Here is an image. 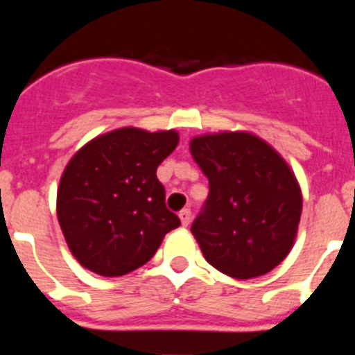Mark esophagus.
<instances>
[{
    "mask_svg": "<svg viewBox=\"0 0 355 355\" xmlns=\"http://www.w3.org/2000/svg\"><path fill=\"white\" fill-rule=\"evenodd\" d=\"M180 218H181V224H183L184 227H187V225L190 224V220H192V211H190V209H188V208L181 209V211H180Z\"/></svg>",
    "mask_w": 355,
    "mask_h": 355,
    "instance_id": "34e87169",
    "label": "esophagus"
}]
</instances>
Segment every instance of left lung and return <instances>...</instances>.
Listing matches in <instances>:
<instances>
[{
    "instance_id": "obj_1",
    "label": "left lung",
    "mask_w": 355,
    "mask_h": 355,
    "mask_svg": "<svg viewBox=\"0 0 355 355\" xmlns=\"http://www.w3.org/2000/svg\"><path fill=\"white\" fill-rule=\"evenodd\" d=\"M209 181L192 224L206 261L234 279L268 274L290 254L299 231L302 192L284 158L249 131H220L190 140Z\"/></svg>"
}]
</instances>
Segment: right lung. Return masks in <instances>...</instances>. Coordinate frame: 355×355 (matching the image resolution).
<instances>
[{
  "instance_id": "right-lung-1",
  "label": "right lung",
  "mask_w": 355,
  "mask_h": 355,
  "mask_svg": "<svg viewBox=\"0 0 355 355\" xmlns=\"http://www.w3.org/2000/svg\"><path fill=\"white\" fill-rule=\"evenodd\" d=\"M180 142L175 130L119 128L85 144L69 159L56 193V215L81 266L119 277L146 265L180 218L165 206L156 178Z\"/></svg>"
}]
</instances>
